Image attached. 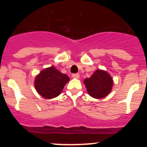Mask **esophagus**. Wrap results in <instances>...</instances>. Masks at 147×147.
Here are the masks:
<instances>
[{"instance_id":"1","label":"esophagus","mask_w":147,"mask_h":147,"mask_svg":"<svg viewBox=\"0 0 147 147\" xmlns=\"http://www.w3.org/2000/svg\"><path fill=\"white\" fill-rule=\"evenodd\" d=\"M72 77L75 78V79H79L80 78V74H72Z\"/></svg>"}]
</instances>
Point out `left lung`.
<instances>
[{
	"label": "left lung",
	"mask_w": 147,
	"mask_h": 147,
	"mask_svg": "<svg viewBox=\"0 0 147 147\" xmlns=\"http://www.w3.org/2000/svg\"><path fill=\"white\" fill-rule=\"evenodd\" d=\"M87 92L95 98H103L112 90L113 80L112 76L104 70H96L90 78L84 80Z\"/></svg>",
	"instance_id": "left-lung-1"
}]
</instances>
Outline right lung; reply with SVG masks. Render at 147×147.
Returning <instances> with one entry per match:
<instances>
[{
	"instance_id": "right-lung-1",
	"label": "right lung",
	"mask_w": 147,
	"mask_h": 147,
	"mask_svg": "<svg viewBox=\"0 0 147 147\" xmlns=\"http://www.w3.org/2000/svg\"><path fill=\"white\" fill-rule=\"evenodd\" d=\"M70 80L65 74L58 71L55 67L44 68L36 76L34 87L37 93L44 98L51 99L58 96Z\"/></svg>"
}]
</instances>
